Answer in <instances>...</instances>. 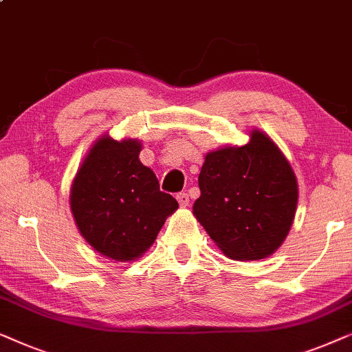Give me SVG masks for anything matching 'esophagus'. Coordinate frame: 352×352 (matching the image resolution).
Listing matches in <instances>:
<instances>
[{"label": "esophagus", "mask_w": 352, "mask_h": 352, "mask_svg": "<svg viewBox=\"0 0 352 352\" xmlns=\"http://www.w3.org/2000/svg\"><path fill=\"white\" fill-rule=\"evenodd\" d=\"M177 201H178V204H180L182 207L190 206V196H188V192H183V191L178 192Z\"/></svg>", "instance_id": "obj_1"}]
</instances>
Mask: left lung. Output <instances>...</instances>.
<instances>
[{"instance_id": "obj_1", "label": "left lung", "mask_w": 352, "mask_h": 352, "mask_svg": "<svg viewBox=\"0 0 352 352\" xmlns=\"http://www.w3.org/2000/svg\"><path fill=\"white\" fill-rule=\"evenodd\" d=\"M192 214L232 260H261L284 242L294 221L298 185L289 161L263 132L244 146L206 156Z\"/></svg>"}]
</instances>
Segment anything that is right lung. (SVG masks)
<instances>
[{"instance_id":"add662e5","label":"right lung","mask_w":352,"mask_h":352,"mask_svg":"<svg viewBox=\"0 0 352 352\" xmlns=\"http://www.w3.org/2000/svg\"><path fill=\"white\" fill-rule=\"evenodd\" d=\"M140 150L137 140L100 138L72 186L70 206L82 237L118 261L138 258L178 207L138 160Z\"/></svg>"}]
</instances>
